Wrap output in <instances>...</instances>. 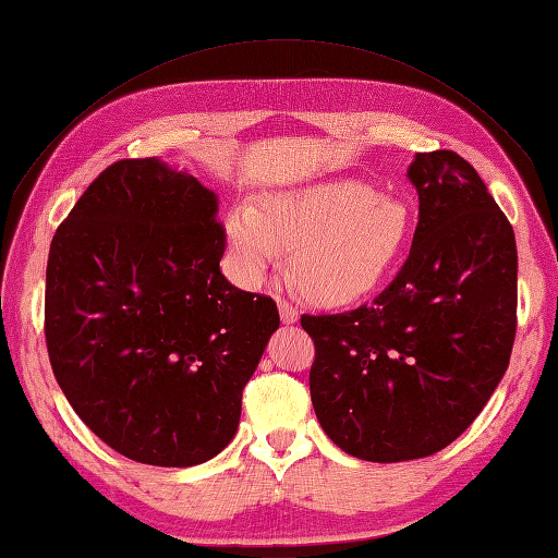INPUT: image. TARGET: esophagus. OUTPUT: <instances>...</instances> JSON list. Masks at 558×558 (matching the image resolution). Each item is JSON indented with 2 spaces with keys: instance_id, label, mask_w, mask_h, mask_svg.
<instances>
[{
  "instance_id": "1",
  "label": "esophagus",
  "mask_w": 558,
  "mask_h": 558,
  "mask_svg": "<svg viewBox=\"0 0 558 558\" xmlns=\"http://www.w3.org/2000/svg\"><path fill=\"white\" fill-rule=\"evenodd\" d=\"M277 303H279V315H281V322H283V324H295L298 317H301V312H298V307H295L293 303L281 301V298H279Z\"/></svg>"
}]
</instances>
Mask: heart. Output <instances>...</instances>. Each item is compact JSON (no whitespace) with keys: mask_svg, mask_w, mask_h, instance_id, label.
I'll return each mask as SVG.
<instances>
[{"mask_svg":"<svg viewBox=\"0 0 558 558\" xmlns=\"http://www.w3.org/2000/svg\"><path fill=\"white\" fill-rule=\"evenodd\" d=\"M414 234L400 196L357 180H326L267 194L255 210L227 220L239 269L260 279L291 248V279L307 301L345 305L376 291L398 267Z\"/></svg>","mask_w":558,"mask_h":558,"instance_id":"heart-1","label":"heart"}]
</instances>
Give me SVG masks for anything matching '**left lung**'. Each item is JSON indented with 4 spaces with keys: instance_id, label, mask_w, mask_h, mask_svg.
Returning a JSON list of instances; mask_svg holds the SVG:
<instances>
[{
    "instance_id": "1",
    "label": "left lung",
    "mask_w": 558,
    "mask_h": 558,
    "mask_svg": "<svg viewBox=\"0 0 558 558\" xmlns=\"http://www.w3.org/2000/svg\"><path fill=\"white\" fill-rule=\"evenodd\" d=\"M418 225L398 277L372 303L303 315L310 396L343 452L378 464L457 440L505 376L515 336L513 229L454 151L416 154Z\"/></svg>"
}]
</instances>
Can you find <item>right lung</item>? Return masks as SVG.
<instances>
[{
    "mask_svg": "<svg viewBox=\"0 0 558 558\" xmlns=\"http://www.w3.org/2000/svg\"><path fill=\"white\" fill-rule=\"evenodd\" d=\"M217 196L160 158L118 160L53 234L45 336L53 376L122 457L196 466L239 428L277 303L232 287Z\"/></svg>",
    "mask_w": 558,
    "mask_h": 558,
    "instance_id": "obj_1",
    "label": "right lung"
}]
</instances>
